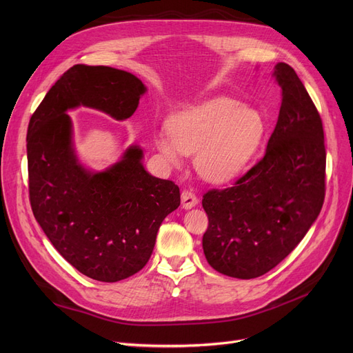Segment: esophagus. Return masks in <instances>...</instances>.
I'll return each mask as SVG.
<instances>
[{"mask_svg": "<svg viewBox=\"0 0 353 353\" xmlns=\"http://www.w3.org/2000/svg\"><path fill=\"white\" fill-rule=\"evenodd\" d=\"M199 203V199L196 197V194L190 190H184L181 193V206L183 209H192L194 208Z\"/></svg>", "mask_w": 353, "mask_h": 353, "instance_id": "34e87169", "label": "esophagus"}]
</instances>
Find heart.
<instances>
[{"mask_svg":"<svg viewBox=\"0 0 353 353\" xmlns=\"http://www.w3.org/2000/svg\"><path fill=\"white\" fill-rule=\"evenodd\" d=\"M265 136V120L253 107L232 99H213L184 108L167 121V133L154 137L163 160L179 167L194 153L196 172L210 183L242 174Z\"/></svg>","mask_w":353,"mask_h":353,"instance_id":"b5f03b06","label":"heart"}]
</instances>
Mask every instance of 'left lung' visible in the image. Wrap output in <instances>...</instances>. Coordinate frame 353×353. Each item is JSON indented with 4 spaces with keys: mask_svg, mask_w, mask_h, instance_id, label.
<instances>
[{
    "mask_svg": "<svg viewBox=\"0 0 353 353\" xmlns=\"http://www.w3.org/2000/svg\"><path fill=\"white\" fill-rule=\"evenodd\" d=\"M282 104L263 159L233 188L209 190L203 252L230 277L253 279L296 248L318 219L325 200L326 152L322 120L298 74L274 65Z\"/></svg>",
    "mask_w": 353,
    "mask_h": 353,
    "instance_id": "obj_1",
    "label": "left lung"
}]
</instances>
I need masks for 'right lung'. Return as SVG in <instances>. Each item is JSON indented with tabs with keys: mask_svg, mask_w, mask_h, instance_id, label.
Returning <instances> with one entry per match:
<instances>
[{
	"mask_svg": "<svg viewBox=\"0 0 353 353\" xmlns=\"http://www.w3.org/2000/svg\"><path fill=\"white\" fill-rule=\"evenodd\" d=\"M145 91L132 72L77 64L50 88L28 124L34 217L65 261L94 281L119 282L145 266L161 221L180 206V190L144 169L136 144L105 170L87 169L67 111L84 105L125 120Z\"/></svg>",
	"mask_w": 353,
	"mask_h": 353,
	"instance_id": "1",
	"label": "right lung"
}]
</instances>
